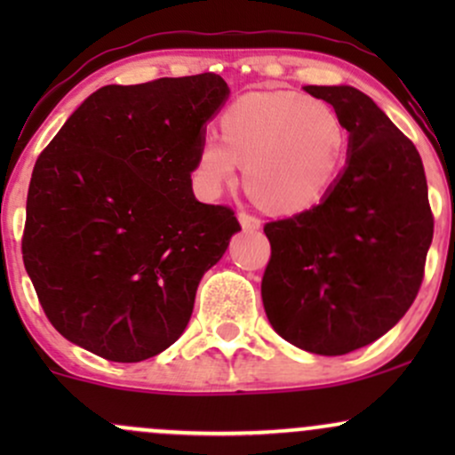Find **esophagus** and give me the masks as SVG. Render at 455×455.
I'll list each match as a JSON object with an SVG mask.
<instances>
[{
  "label": "esophagus",
  "mask_w": 455,
  "mask_h": 455,
  "mask_svg": "<svg viewBox=\"0 0 455 455\" xmlns=\"http://www.w3.org/2000/svg\"><path fill=\"white\" fill-rule=\"evenodd\" d=\"M239 222H242L243 231H259L260 228V220L257 216H250V213L242 212L239 213Z\"/></svg>",
  "instance_id": "1"
}]
</instances>
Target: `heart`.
<instances>
[{
	"label": "heart",
	"mask_w": 455,
	"mask_h": 455,
	"mask_svg": "<svg viewBox=\"0 0 455 455\" xmlns=\"http://www.w3.org/2000/svg\"><path fill=\"white\" fill-rule=\"evenodd\" d=\"M220 139H203L192 177L205 196L235 184L243 162L245 186L275 213L318 205L336 184L347 154V128L336 108L295 92H252L218 119Z\"/></svg>",
	"instance_id": "obj_1"
}]
</instances>
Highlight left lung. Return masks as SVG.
Segmentation results:
<instances>
[{
	"label": "left lung",
	"instance_id": "8db88e82",
	"mask_svg": "<svg viewBox=\"0 0 455 455\" xmlns=\"http://www.w3.org/2000/svg\"><path fill=\"white\" fill-rule=\"evenodd\" d=\"M340 115L347 166L312 210L265 224L271 259L265 315L286 342L347 355L406 315L435 233L419 151L370 96L351 85H306Z\"/></svg>",
	"mask_w": 455,
	"mask_h": 455
}]
</instances>
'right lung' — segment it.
Returning a JSON list of instances; mask_svg holds the SVG:
<instances>
[{
	"instance_id": "obj_1",
	"label": "right lung",
	"mask_w": 455,
	"mask_h": 455,
	"mask_svg": "<svg viewBox=\"0 0 455 455\" xmlns=\"http://www.w3.org/2000/svg\"><path fill=\"white\" fill-rule=\"evenodd\" d=\"M227 98L213 72L100 87L38 156L23 263L66 340L134 363L184 333L203 274L242 231L190 180Z\"/></svg>"
}]
</instances>
